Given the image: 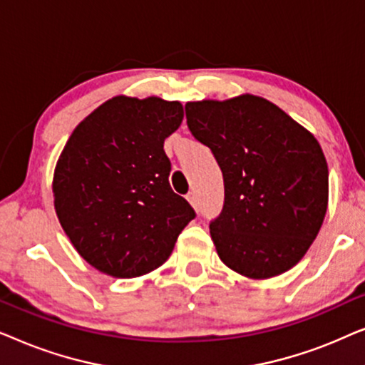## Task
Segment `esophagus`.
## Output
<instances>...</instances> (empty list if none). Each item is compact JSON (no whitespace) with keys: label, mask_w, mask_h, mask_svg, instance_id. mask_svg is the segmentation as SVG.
<instances>
[{"label":"esophagus","mask_w":365,"mask_h":365,"mask_svg":"<svg viewBox=\"0 0 365 365\" xmlns=\"http://www.w3.org/2000/svg\"><path fill=\"white\" fill-rule=\"evenodd\" d=\"M186 197H187V201L192 204V207H194V209H196V211H197V209H199V199H197V194H196V192H192V191H191V192H189V194H187V196H186Z\"/></svg>","instance_id":"esophagus-1"}]
</instances>
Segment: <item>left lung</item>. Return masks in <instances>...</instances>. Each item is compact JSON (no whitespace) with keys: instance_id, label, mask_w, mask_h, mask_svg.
I'll return each instance as SVG.
<instances>
[{"instance_id":"left-lung-1","label":"left lung","mask_w":365,"mask_h":365,"mask_svg":"<svg viewBox=\"0 0 365 365\" xmlns=\"http://www.w3.org/2000/svg\"><path fill=\"white\" fill-rule=\"evenodd\" d=\"M186 119L222 171L224 206L209 224L221 261L251 279L296 266L327 211L329 169L317 139L252 94L187 103Z\"/></svg>"}]
</instances>
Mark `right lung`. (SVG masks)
<instances>
[{
    "label": "right lung",
    "instance_id": "add662e5",
    "mask_svg": "<svg viewBox=\"0 0 365 365\" xmlns=\"http://www.w3.org/2000/svg\"><path fill=\"white\" fill-rule=\"evenodd\" d=\"M182 106L116 96L78 124L54 169V209L93 267L138 277L161 266L196 212L169 186L164 139Z\"/></svg>",
    "mask_w": 365,
    "mask_h": 365
}]
</instances>
